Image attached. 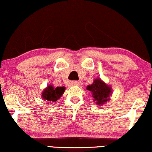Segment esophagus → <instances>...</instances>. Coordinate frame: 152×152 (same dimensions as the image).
Instances as JSON below:
<instances>
[{
    "label": "esophagus",
    "instance_id": "34e87169",
    "mask_svg": "<svg viewBox=\"0 0 152 152\" xmlns=\"http://www.w3.org/2000/svg\"><path fill=\"white\" fill-rule=\"evenodd\" d=\"M71 84H72V85H74V86H75V85H79V82L76 81V80H75V81H72V83H71Z\"/></svg>",
    "mask_w": 152,
    "mask_h": 152
}]
</instances>
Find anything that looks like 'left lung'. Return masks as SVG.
I'll return each mask as SVG.
<instances>
[{
	"label": "left lung",
	"instance_id": "1",
	"mask_svg": "<svg viewBox=\"0 0 152 152\" xmlns=\"http://www.w3.org/2000/svg\"><path fill=\"white\" fill-rule=\"evenodd\" d=\"M87 90L92 92L94 101H96L97 105L104 104L110 99L111 94V87L103 83L100 79H96L93 84L88 85Z\"/></svg>",
	"mask_w": 152,
	"mask_h": 152
}]
</instances>
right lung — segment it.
I'll return each instance as SVG.
<instances>
[{
	"label": "right lung",
	"mask_w": 152,
	"mask_h": 152,
	"mask_svg": "<svg viewBox=\"0 0 152 152\" xmlns=\"http://www.w3.org/2000/svg\"><path fill=\"white\" fill-rule=\"evenodd\" d=\"M65 90V87H58L54 88L52 85H49L42 93V97L48 102H55L61 97Z\"/></svg>",
	"instance_id": "add662e5"
}]
</instances>
